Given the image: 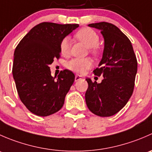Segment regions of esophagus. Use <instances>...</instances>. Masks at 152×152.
<instances>
[{
    "instance_id": "esophagus-1",
    "label": "esophagus",
    "mask_w": 152,
    "mask_h": 152,
    "mask_svg": "<svg viewBox=\"0 0 152 152\" xmlns=\"http://www.w3.org/2000/svg\"><path fill=\"white\" fill-rule=\"evenodd\" d=\"M80 79H82V77L80 76H78V75L75 76V82H77V81L80 80Z\"/></svg>"
}]
</instances>
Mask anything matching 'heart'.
Here are the masks:
<instances>
[{
	"mask_svg": "<svg viewBox=\"0 0 152 152\" xmlns=\"http://www.w3.org/2000/svg\"><path fill=\"white\" fill-rule=\"evenodd\" d=\"M75 37L84 43L87 47L90 48L92 52L97 53V45L99 42V36L95 31L89 28L80 29L75 34ZM70 50V40L68 37H65L60 43V51L62 54L66 55ZM92 66V62L90 59H79L74 58L67 63L69 70L78 73H83L87 69Z\"/></svg>",
	"mask_w": 152,
	"mask_h": 152,
	"instance_id": "heart-1",
	"label": "heart"
}]
</instances>
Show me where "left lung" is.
Instances as JSON below:
<instances>
[{
	"label": "left lung",
	"mask_w": 152,
	"mask_h": 152,
	"mask_svg": "<svg viewBox=\"0 0 152 152\" xmlns=\"http://www.w3.org/2000/svg\"><path fill=\"white\" fill-rule=\"evenodd\" d=\"M88 26L100 30L104 39L102 60L93 70L95 75H102L104 79L99 84L86 79V104L93 114L109 117L118 113L132 95L137 59L130 40L117 26L106 22Z\"/></svg>",
	"instance_id": "1"
}]
</instances>
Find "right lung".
<instances>
[{
	"instance_id": "add662e5",
	"label": "right lung",
	"mask_w": 152,
	"mask_h": 152,
	"mask_svg": "<svg viewBox=\"0 0 152 152\" xmlns=\"http://www.w3.org/2000/svg\"><path fill=\"white\" fill-rule=\"evenodd\" d=\"M79 26L42 23L31 29L15 48L13 78L21 102L33 114L45 117L63 106L75 76L64 70L53 77L49 65L60 56L61 41Z\"/></svg>"
}]
</instances>
